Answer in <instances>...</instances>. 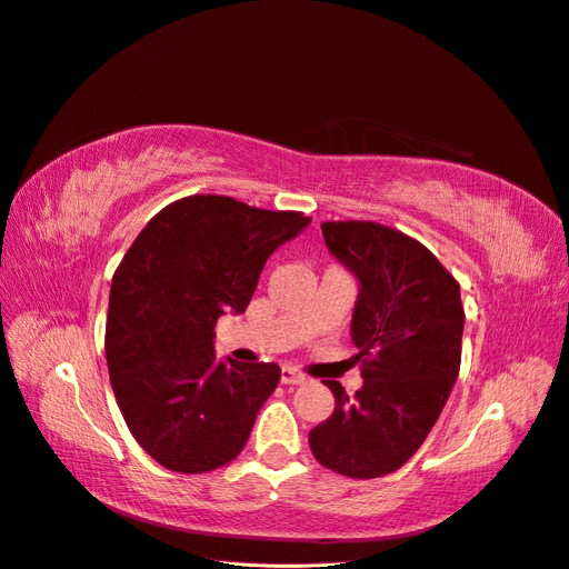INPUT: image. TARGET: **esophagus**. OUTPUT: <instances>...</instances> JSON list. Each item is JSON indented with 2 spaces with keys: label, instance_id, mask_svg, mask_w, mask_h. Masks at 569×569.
<instances>
[{
  "label": "esophagus",
  "instance_id": "34e87169",
  "mask_svg": "<svg viewBox=\"0 0 569 569\" xmlns=\"http://www.w3.org/2000/svg\"><path fill=\"white\" fill-rule=\"evenodd\" d=\"M281 382L283 385H302V382H307V376L296 371V369H290V366H283V369H281Z\"/></svg>",
  "mask_w": 569,
  "mask_h": 569
}]
</instances>
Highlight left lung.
Returning <instances> with one entry per match:
<instances>
[{
  "instance_id": "obj_1",
  "label": "left lung",
  "mask_w": 569,
  "mask_h": 569,
  "mask_svg": "<svg viewBox=\"0 0 569 569\" xmlns=\"http://www.w3.org/2000/svg\"><path fill=\"white\" fill-rule=\"evenodd\" d=\"M359 281L352 340L361 390L326 380L336 411L309 432L317 461L347 478L399 470L426 442L461 369V286L416 238L376 222H323Z\"/></svg>"
}]
</instances>
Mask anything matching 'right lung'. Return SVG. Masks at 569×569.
Instances as JSON below:
<instances>
[{"mask_svg": "<svg viewBox=\"0 0 569 569\" xmlns=\"http://www.w3.org/2000/svg\"><path fill=\"white\" fill-rule=\"evenodd\" d=\"M309 222L229 196H189L127 250L108 300L106 361L127 428L160 466L208 472L246 447L281 369L217 361L214 323L246 311L269 254Z\"/></svg>", "mask_w": 569, "mask_h": 569, "instance_id": "add662e5", "label": "right lung"}]
</instances>
